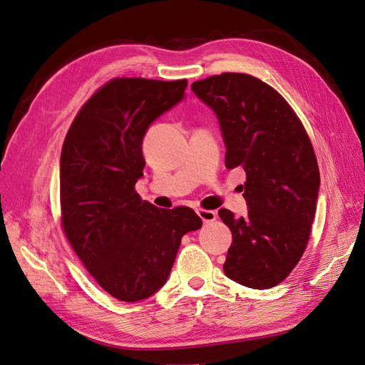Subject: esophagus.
I'll list each match as a JSON object with an SVG mask.
<instances>
[{"label": "esophagus", "instance_id": "obj_1", "mask_svg": "<svg viewBox=\"0 0 365 365\" xmlns=\"http://www.w3.org/2000/svg\"><path fill=\"white\" fill-rule=\"evenodd\" d=\"M198 217L203 220L205 225H207V222H212L217 220V212L215 210H209V209H198L197 210Z\"/></svg>", "mask_w": 365, "mask_h": 365}]
</instances>
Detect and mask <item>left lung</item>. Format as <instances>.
Returning <instances> with one entry per match:
<instances>
[{
    "instance_id": "obj_1",
    "label": "left lung",
    "mask_w": 365,
    "mask_h": 365,
    "mask_svg": "<svg viewBox=\"0 0 365 365\" xmlns=\"http://www.w3.org/2000/svg\"><path fill=\"white\" fill-rule=\"evenodd\" d=\"M191 89L218 116L226 168L247 175V217L218 210L232 232L222 269L244 287L273 288L299 264L311 237L320 186L311 139L288 101L250 74L210 76Z\"/></svg>"
}]
</instances>
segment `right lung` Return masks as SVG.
<instances>
[{"label":"right lung","instance_id":"obj_1","mask_svg":"<svg viewBox=\"0 0 365 365\" xmlns=\"http://www.w3.org/2000/svg\"><path fill=\"white\" fill-rule=\"evenodd\" d=\"M186 86V78H112L81 106L63 140L62 229L89 274L121 302L162 288L182 237L203 225L191 207L159 209L135 190L147 128Z\"/></svg>","mask_w":365,"mask_h":365}]
</instances>
